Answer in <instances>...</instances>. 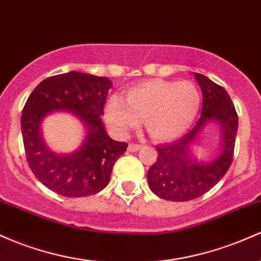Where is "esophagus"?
<instances>
[{
	"mask_svg": "<svg viewBox=\"0 0 261 261\" xmlns=\"http://www.w3.org/2000/svg\"><path fill=\"white\" fill-rule=\"evenodd\" d=\"M141 148V145H137V144H130L127 146V151L128 152H136Z\"/></svg>",
	"mask_w": 261,
	"mask_h": 261,
	"instance_id": "esophagus-1",
	"label": "esophagus"
}]
</instances>
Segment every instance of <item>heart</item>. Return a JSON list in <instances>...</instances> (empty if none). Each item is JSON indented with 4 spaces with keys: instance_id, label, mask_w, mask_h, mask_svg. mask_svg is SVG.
Returning <instances> with one entry per match:
<instances>
[{
    "instance_id": "heart-1",
    "label": "heart",
    "mask_w": 261,
    "mask_h": 261,
    "mask_svg": "<svg viewBox=\"0 0 261 261\" xmlns=\"http://www.w3.org/2000/svg\"><path fill=\"white\" fill-rule=\"evenodd\" d=\"M200 93L191 82L152 79L125 91L124 100L111 98L105 117L120 135L137 127L140 119L148 135L168 141L183 135L199 113Z\"/></svg>"
}]
</instances>
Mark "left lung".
I'll list each match as a JSON object with an SVG mask.
<instances>
[{"instance_id":"left-lung-1","label":"left lung","mask_w":261,"mask_h":261,"mask_svg":"<svg viewBox=\"0 0 261 261\" xmlns=\"http://www.w3.org/2000/svg\"><path fill=\"white\" fill-rule=\"evenodd\" d=\"M203 94L202 114L196 126L170 144L157 145V161L147 172L148 187L160 198L187 202L198 198L218 183L233 161L238 115L224 88L202 74L194 73ZM210 123L221 128L219 153L211 160H198L193 154L202 130Z\"/></svg>"}]
</instances>
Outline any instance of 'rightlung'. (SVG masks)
Wrapping results in <instances>:
<instances>
[{
    "instance_id": "1",
    "label": "right lung",
    "mask_w": 261,
    "mask_h": 261,
    "mask_svg": "<svg viewBox=\"0 0 261 261\" xmlns=\"http://www.w3.org/2000/svg\"><path fill=\"white\" fill-rule=\"evenodd\" d=\"M111 87L105 76L69 71L44 79L28 98L21 117L25 157L36 178L50 191L85 197L108 186L114 165L127 148L108 135L100 117ZM58 111L71 113L85 126V140L73 153H56L42 137V120Z\"/></svg>"
}]
</instances>
